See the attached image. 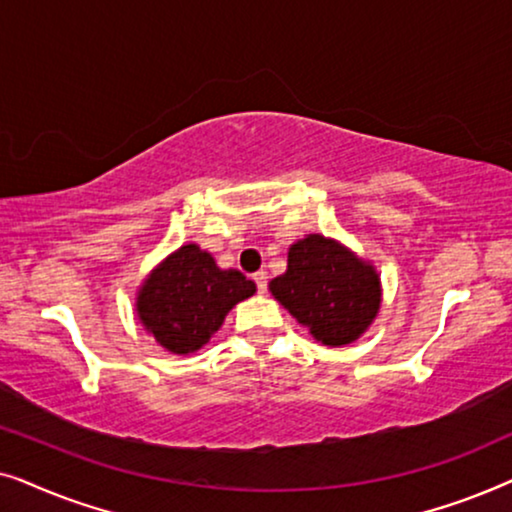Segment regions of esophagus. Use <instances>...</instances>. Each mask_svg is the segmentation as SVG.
<instances>
[{
  "mask_svg": "<svg viewBox=\"0 0 512 512\" xmlns=\"http://www.w3.org/2000/svg\"><path fill=\"white\" fill-rule=\"evenodd\" d=\"M254 282H256V286H258V293H265V291H268V275H265L263 270H261V272H256V275H254Z\"/></svg>",
  "mask_w": 512,
  "mask_h": 512,
  "instance_id": "34e87169",
  "label": "esophagus"
}]
</instances>
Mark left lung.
Returning <instances> with one entry per match:
<instances>
[{"label": "left lung", "instance_id": "8db88e82", "mask_svg": "<svg viewBox=\"0 0 512 512\" xmlns=\"http://www.w3.org/2000/svg\"><path fill=\"white\" fill-rule=\"evenodd\" d=\"M268 289L326 347L352 345L382 307V282L375 265L319 233L291 244L286 272L272 279Z\"/></svg>", "mask_w": 512, "mask_h": 512}]
</instances>
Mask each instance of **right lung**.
Listing matches in <instances>:
<instances>
[{"label": "right lung", "instance_id": "1", "mask_svg": "<svg viewBox=\"0 0 512 512\" xmlns=\"http://www.w3.org/2000/svg\"><path fill=\"white\" fill-rule=\"evenodd\" d=\"M254 293L256 284L240 270L219 268L209 251L191 242L144 277L135 312L165 352L186 356L205 347L226 314Z\"/></svg>", "mask_w": 512, "mask_h": 512}]
</instances>
